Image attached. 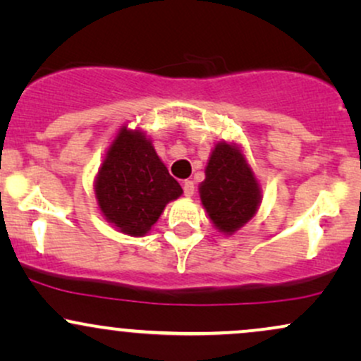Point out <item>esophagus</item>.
I'll return each mask as SVG.
<instances>
[{
  "label": "esophagus",
  "mask_w": 361,
  "mask_h": 361,
  "mask_svg": "<svg viewBox=\"0 0 361 361\" xmlns=\"http://www.w3.org/2000/svg\"><path fill=\"white\" fill-rule=\"evenodd\" d=\"M183 192H185L186 197H193V193H195V183H193L192 180L183 181Z\"/></svg>",
  "instance_id": "34e87169"
}]
</instances>
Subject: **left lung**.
Returning <instances> with one entry per match:
<instances>
[{"label": "left lung", "instance_id": "left-lung-1", "mask_svg": "<svg viewBox=\"0 0 361 361\" xmlns=\"http://www.w3.org/2000/svg\"><path fill=\"white\" fill-rule=\"evenodd\" d=\"M209 219L224 234H234L255 217L261 204V188L246 156L235 144H215L198 186Z\"/></svg>", "mask_w": 361, "mask_h": 361}]
</instances>
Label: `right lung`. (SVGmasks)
<instances>
[{"mask_svg":"<svg viewBox=\"0 0 361 361\" xmlns=\"http://www.w3.org/2000/svg\"><path fill=\"white\" fill-rule=\"evenodd\" d=\"M181 193L144 132L120 128L94 180L103 217L120 233L140 238Z\"/></svg>","mask_w":361,"mask_h":361,"instance_id":"1","label":"right lung"}]
</instances>
